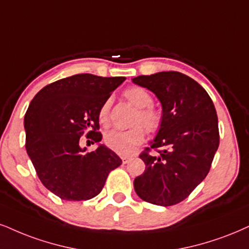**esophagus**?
Instances as JSON below:
<instances>
[{"label": "esophagus", "mask_w": 249, "mask_h": 249, "mask_svg": "<svg viewBox=\"0 0 249 249\" xmlns=\"http://www.w3.org/2000/svg\"><path fill=\"white\" fill-rule=\"evenodd\" d=\"M131 160V157H129V156H124V157H122V162L124 164H128Z\"/></svg>", "instance_id": "esophagus-1"}]
</instances>
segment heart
Returning <instances> with one entry per match:
<instances>
[{"instance_id": "b5f03b06", "label": "heart", "mask_w": 249, "mask_h": 249, "mask_svg": "<svg viewBox=\"0 0 249 249\" xmlns=\"http://www.w3.org/2000/svg\"><path fill=\"white\" fill-rule=\"evenodd\" d=\"M124 96L134 107L133 128L128 130H112L105 135V144L108 149L121 156L131 155L149 134H158L164 125V114L157 107L152 106L153 97L148 90L141 87H130L124 91ZM110 100L104 101L100 106L98 119L104 127L109 124Z\"/></svg>"}]
</instances>
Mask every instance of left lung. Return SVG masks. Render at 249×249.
Listing matches in <instances>:
<instances>
[{"label":"left lung","mask_w":249,"mask_h":249,"mask_svg":"<svg viewBox=\"0 0 249 249\" xmlns=\"http://www.w3.org/2000/svg\"><path fill=\"white\" fill-rule=\"evenodd\" d=\"M160 100L164 125L151 148L140 155L145 171L134 180L136 194L149 203L170 207L182 202L209 173L219 145L214 105L197 82L178 71L133 78ZM160 153L149 155L151 149Z\"/></svg>","instance_id":"8db88e82"}]
</instances>
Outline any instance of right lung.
Returning <instances> with one entry per match:
<instances>
[{"label": "right lung", "instance_id": "add662e5", "mask_svg": "<svg viewBox=\"0 0 249 249\" xmlns=\"http://www.w3.org/2000/svg\"><path fill=\"white\" fill-rule=\"evenodd\" d=\"M124 77L77 73L42 88L24 118L25 146L36 176L46 188L67 201L97 196L108 174L122 160L106 146L85 152L79 139L99 143L100 106Z\"/></svg>", "mask_w": 249, "mask_h": 249}]
</instances>
